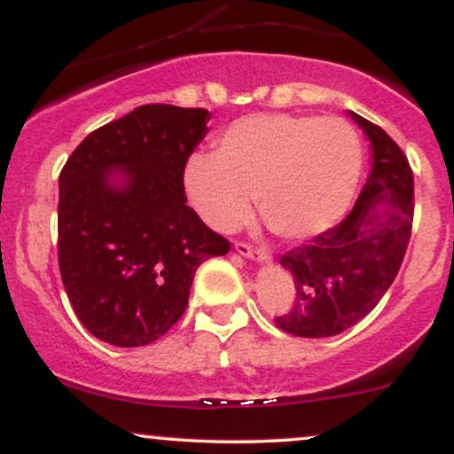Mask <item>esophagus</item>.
Wrapping results in <instances>:
<instances>
[{
    "label": "esophagus",
    "instance_id": "esophagus-1",
    "mask_svg": "<svg viewBox=\"0 0 454 454\" xmlns=\"http://www.w3.org/2000/svg\"><path fill=\"white\" fill-rule=\"evenodd\" d=\"M234 252H237L239 256L254 260V262H258V264L269 262V254L267 252H262V249H254L252 245H247V243H237V245H234Z\"/></svg>",
    "mask_w": 454,
    "mask_h": 454
}]
</instances>
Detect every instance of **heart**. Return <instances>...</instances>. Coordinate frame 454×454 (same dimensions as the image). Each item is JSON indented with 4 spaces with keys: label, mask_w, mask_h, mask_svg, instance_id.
<instances>
[{
    "label": "heart",
    "mask_w": 454,
    "mask_h": 454,
    "mask_svg": "<svg viewBox=\"0 0 454 454\" xmlns=\"http://www.w3.org/2000/svg\"><path fill=\"white\" fill-rule=\"evenodd\" d=\"M361 168V138L343 119L260 113L223 129L215 155L185 161L184 190L213 231H234L249 215L254 194L279 237L309 241L350 209Z\"/></svg>",
    "instance_id": "1"
}]
</instances>
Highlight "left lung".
<instances>
[{"instance_id": "8db88e82", "label": "left lung", "mask_w": 454, "mask_h": 454, "mask_svg": "<svg viewBox=\"0 0 454 454\" xmlns=\"http://www.w3.org/2000/svg\"><path fill=\"white\" fill-rule=\"evenodd\" d=\"M372 145V170L340 226L281 256L296 301L278 326L296 337L340 335L380 303L397 278L414 215V176L382 128L348 111Z\"/></svg>"}]
</instances>
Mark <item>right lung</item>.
<instances>
[{
  "label": "right lung",
  "instance_id": "1",
  "mask_svg": "<svg viewBox=\"0 0 454 454\" xmlns=\"http://www.w3.org/2000/svg\"><path fill=\"white\" fill-rule=\"evenodd\" d=\"M211 113L147 104L91 132L59 175V270L78 320L138 348L184 316L196 269L231 243L187 207L185 161Z\"/></svg>",
  "mask_w": 454,
  "mask_h": 454
}]
</instances>
